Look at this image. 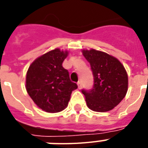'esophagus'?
Listing matches in <instances>:
<instances>
[{
	"label": "esophagus",
	"instance_id": "1",
	"mask_svg": "<svg viewBox=\"0 0 148 148\" xmlns=\"http://www.w3.org/2000/svg\"><path fill=\"white\" fill-rule=\"evenodd\" d=\"M77 86H78L79 89H81V88H82V84H81V81H78V82H77Z\"/></svg>",
	"mask_w": 148,
	"mask_h": 148
}]
</instances>
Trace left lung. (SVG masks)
I'll list each match as a JSON object with an SVG mask.
<instances>
[{
  "label": "left lung",
  "mask_w": 148,
  "mask_h": 148,
  "mask_svg": "<svg viewBox=\"0 0 148 148\" xmlns=\"http://www.w3.org/2000/svg\"><path fill=\"white\" fill-rule=\"evenodd\" d=\"M83 55L90 63L94 86L82 90L90 110L106 112L112 110L124 99L127 91L128 77L126 70L117 58L103 51L83 50Z\"/></svg>",
  "instance_id": "obj_1"
}]
</instances>
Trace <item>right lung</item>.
<instances>
[{
  "label": "right lung",
  "instance_id": "right-lung-1",
  "mask_svg": "<svg viewBox=\"0 0 148 148\" xmlns=\"http://www.w3.org/2000/svg\"><path fill=\"white\" fill-rule=\"evenodd\" d=\"M67 55L68 51L56 48L37 58L27 70V91L36 105L46 112L64 110L72 91L77 88L62 66Z\"/></svg>",
  "mask_w": 148,
  "mask_h": 148
}]
</instances>
